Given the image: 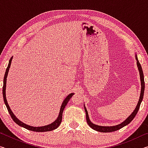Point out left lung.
Here are the masks:
<instances>
[{"label":"left lung","instance_id":"1","mask_svg":"<svg viewBox=\"0 0 148 148\" xmlns=\"http://www.w3.org/2000/svg\"><path fill=\"white\" fill-rule=\"evenodd\" d=\"M135 59L136 60V64L138 66V69L139 71V74H140V82H141V91H140V98L138 100V104L136 105V108L133 112H132V114L130 115V116L127 117V118L124 121H123L119 125H114V126H101V125H95L91 121L89 117V115H88V112H87V110L86 108V106H85L84 104V109H85V112H86V120H87V124L89 125V126L92 128V129L95 130V131H99V132H114L117 131L120 129L123 128V127L126 126V125H128L132 121V120L134 118V117L136 116V115L137 114L138 111L140 108V104L142 101V99H143L144 97V89H145V83H144V74H143V71H142V69L141 66V64H140V62L138 60V57H137V55L135 53Z\"/></svg>","mask_w":148,"mask_h":148}]
</instances>
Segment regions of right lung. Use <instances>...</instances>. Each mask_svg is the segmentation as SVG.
<instances>
[{
    "instance_id": "right-lung-1",
    "label": "right lung",
    "mask_w": 148,
    "mask_h": 148,
    "mask_svg": "<svg viewBox=\"0 0 148 148\" xmlns=\"http://www.w3.org/2000/svg\"><path fill=\"white\" fill-rule=\"evenodd\" d=\"M12 59H13V57H12L10 59L9 61V63L8 65V67L6 70V72H5L4 74V80H3V87H2V95H3V99H4V104L6 105V106L8 109V111L9 112L10 115L11 116V117L12 119L14 120V121L15 123H16V124H17L19 126H21L23 128H25L29 130V131H34V132H47V131H53V130L57 129V127L59 126V125L61 124V121H62V112H63V110L64 109L65 106H66L67 103L69 101V100L71 99V97H72V95H74V92H72V93H70L68 95L66 98L64 99V101H62V104L61 106V108H60V111L58 115V117H57V119L55 120L53 122H52L51 123H50L49 125H45V126H42V127H33V126H30L29 125H27L25 123H24L23 122H22L20 121V120L17 118L15 116L14 114L12 112V110L10 108L9 105L8 104V102H7V99H6V79H7V76H8V74L9 72V69L10 68V65L12 63Z\"/></svg>"
}]
</instances>
